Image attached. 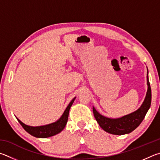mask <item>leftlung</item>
Masks as SVG:
<instances>
[{
    "label": "left lung",
    "instance_id": "left-lung-1",
    "mask_svg": "<svg viewBox=\"0 0 160 160\" xmlns=\"http://www.w3.org/2000/svg\"><path fill=\"white\" fill-rule=\"evenodd\" d=\"M147 82L148 87L144 102L141 107L133 113L122 117L121 118L110 119L101 115L98 112L96 109L93 108L95 118L103 130L114 135H123V134L131 133L141 124L150 107L151 98H152L148 74L147 75Z\"/></svg>",
    "mask_w": 160,
    "mask_h": 160
}]
</instances>
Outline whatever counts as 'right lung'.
<instances>
[{
  "label": "right lung",
  "mask_w": 160,
  "mask_h": 160,
  "mask_svg": "<svg viewBox=\"0 0 160 160\" xmlns=\"http://www.w3.org/2000/svg\"><path fill=\"white\" fill-rule=\"evenodd\" d=\"M75 100V98L72 99L69 104L67 106L66 110H64V113L62 117L59 119L57 122L52 124L45 125V126H41V127H30V126H27L22 123L20 120L18 119V121L19 122V124L23 127L24 129L29 133L31 135L36 137V138H48V137H50L52 136H55L56 134L61 132L64 129L65 127L66 124L67 122V119H68L69 116V109L72 105L73 102H74Z\"/></svg>",
  "instance_id": "obj_1"
}]
</instances>
